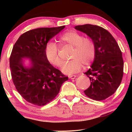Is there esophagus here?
I'll list each match as a JSON object with an SVG mask.
<instances>
[{"label": "esophagus", "mask_w": 132, "mask_h": 132, "mask_svg": "<svg viewBox=\"0 0 132 132\" xmlns=\"http://www.w3.org/2000/svg\"><path fill=\"white\" fill-rule=\"evenodd\" d=\"M69 78L71 79H74L76 78V76L75 75H71V76H69Z\"/></svg>", "instance_id": "1"}]
</instances>
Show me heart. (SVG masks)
<instances>
[{"label":"heart","mask_w":132,"mask_h":132,"mask_svg":"<svg viewBox=\"0 0 132 132\" xmlns=\"http://www.w3.org/2000/svg\"><path fill=\"white\" fill-rule=\"evenodd\" d=\"M63 43L74 47L71 54L72 60L64 63L61 71L66 75H72L79 71L84 66H89L94 60L96 47L92 39L84 38L81 33L75 31H68L60 38ZM45 56L50 63L57 67L63 64L59 56V48L55 43H50L46 45Z\"/></svg>","instance_id":"obj_1"}]
</instances>
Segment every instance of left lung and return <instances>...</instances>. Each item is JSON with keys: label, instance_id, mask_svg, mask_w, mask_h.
<instances>
[{"label": "left lung", "instance_id": "obj_1", "mask_svg": "<svg viewBox=\"0 0 132 132\" xmlns=\"http://www.w3.org/2000/svg\"><path fill=\"white\" fill-rule=\"evenodd\" d=\"M75 28L86 33L96 47L94 60L90 69L84 72L90 81L84 93L95 101L107 99L116 91L123 78L122 51L112 35L102 27L86 24Z\"/></svg>", "mask_w": 132, "mask_h": 132}]
</instances>
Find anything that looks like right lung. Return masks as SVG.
Returning <instances> with one entry per match:
<instances>
[{
    "mask_svg": "<svg viewBox=\"0 0 132 132\" xmlns=\"http://www.w3.org/2000/svg\"><path fill=\"white\" fill-rule=\"evenodd\" d=\"M65 26L39 28L22 34L15 43L10 57L12 78L19 93L27 102L35 105H46L53 100L68 77L54 68L46 59L48 41ZM29 59L25 67L23 59Z\"/></svg>",
    "mask_w": 132,
    "mask_h": 132,
    "instance_id": "right-lung-1",
    "label": "right lung"
}]
</instances>
